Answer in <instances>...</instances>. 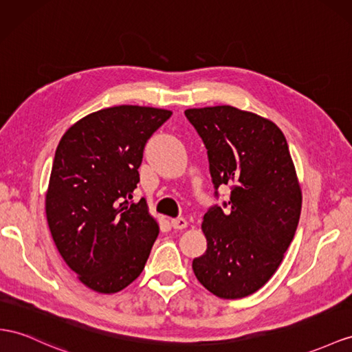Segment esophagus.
<instances>
[{
    "mask_svg": "<svg viewBox=\"0 0 352 352\" xmlns=\"http://www.w3.org/2000/svg\"><path fill=\"white\" fill-rule=\"evenodd\" d=\"M170 226H173L177 230L186 229L187 228V220L182 219V217H179V219H173V220H170Z\"/></svg>",
    "mask_w": 352,
    "mask_h": 352,
    "instance_id": "34e87169",
    "label": "esophagus"
}]
</instances>
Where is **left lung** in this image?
Segmentation results:
<instances>
[{
  "label": "left lung",
  "instance_id": "1",
  "mask_svg": "<svg viewBox=\"0 0 352 352\" xmlns=\"http://www.w3.org/2000/svg\"><path fill=\"white\" fill-rule=\"evenodd\" d=\"M184 113L208 150L214 187L232 188L226 212L212 206L204 215L206 251L193 272L217 297L241 299L272 278L294 238L302 210L296 168L284 133L262 116L230 105Z\"/></svg>",
  "mask_w": 352,
  "mask_h": 352
}]
</instances>
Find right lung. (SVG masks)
<instances>
[{
    "label": "right lung",
    "mask_w": 352,
    "mask_h": 352,
    "mask_svg": "<svg viewBox=\"0 0 352 352\" xmlns=\"http://www.w3.org/2000/svg\"><path fill=\"white\" fill-rule=\"evenodd\" d=\"M169 110L117 105L90 113L60 138L46 192L59 254L80 283L113 294L140 276L159 223L146 199L132 201L147 140Z\"/></svg>",
    "instance_id": "right-lung-1"
}]
</instances>
